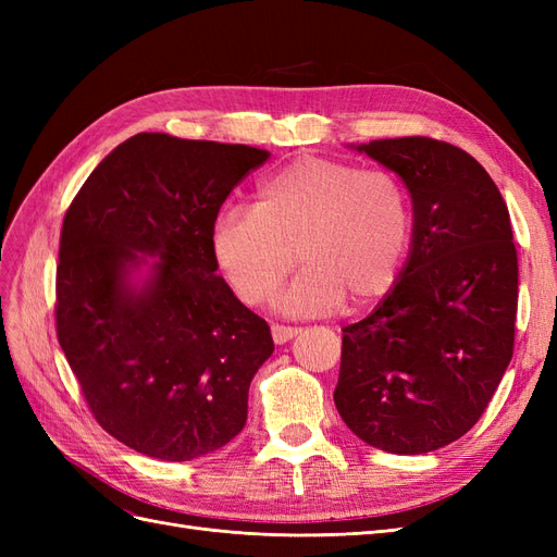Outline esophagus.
<instances>
[{
  "instance_id": "34e87169",
  "label": "esophagus",
  "mask_w": 557,
  "mask_h": 557,
  "mask_svg": "<svg viewBox=\"0 0 557 557\" xmlns=\"http://www.w3.org/2000/svg\"><path fill=\"white\" fill-rule=\"evenodd\" d=\"M299 334V327H285V325H272V336H274V342L281 346V344H285V342H290L293 336H297Z\"/></svg>"
}]
</instances>
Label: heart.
Here are the masks:
<instances>
[{"label": "heart", "mask_w": 557, "mask_h": 557, "mask_svg": "<svg viewBox=\"0 0 557 557\" xmlns=\"http://www.w3.org/2000/svg\"><path fill=\"white\" fill-rule=\"evenodd\" d=\"M411 242L407 185L332 158L283 166L258 185L256 207L225 209L211 227L215 264L246 305L272 299L297 258L305 262L276 301L288 315H323L346 299L374 305L395 288Z\"/></svg>", "instance_id": "1"}]
</instances>
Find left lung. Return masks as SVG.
I'll use <instances>...</instances> for the list:
<instances>
[{"mask_svg": "<svg viewBox=\"0 0 557 557\" xmlns=\"http://www.w3.org/2000/svg\"><path fill=\"white\" fill-rule=\"evenodd\" d=\"M356 148L407 185L413 242L401 276L346 325L336 411L369 446L418 455L476 425L513 356L518 256L495 181L428 137Z\"/></svg>", "mask_w": 557, "mask_h": 557, "instance_id": "8db88e82", "label": "left lung"}]
</instances>
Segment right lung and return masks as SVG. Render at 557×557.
<instances>
[{
	"label": "right lung",
	"instance_id": "add662e5",
	"mask_svg": "<svg viewBox=\"0 0 557 557\" xmlns=\"http://www.w3.org/2000/svg\"><path fill=\"white\" fill-rule=\"evenodd\" d=\"M262 148L134 134L64 215L58 342L97 423L148 458L223 448L274 352L269 325L215 274L211 227Z\"/></svg>",
	"mask_w": 557,
	"mask_h": 557
}]
</instances>
